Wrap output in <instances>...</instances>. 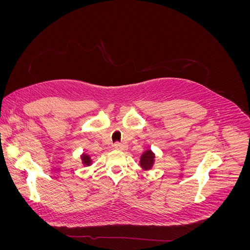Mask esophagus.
Segmentation results:
<instances>
[{
	"mask_svg": "<svg viewBox=\"0 0 250 250\" xmlns=\"http://www.w3.org/2000/svg\"><path fill=\"white\" fill-rule=\"evenodd\" d=\"M113 148L117 149V150H121V151H124L127 149V145L126 144H121V143H116L113 144Z\"/></svg>",
	"mask_w": 250,
	"mask_h": 250,
	"instance_id": "1",
	"label": "esophagus"
}]
</instances>
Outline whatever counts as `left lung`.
<instances>
[{
	"label": "left lung",
	"mask_w": 250,
	"mask_h": 250,
	"mask_svg": "<svg viewBox=\"0 0 250 250\" xmlns=\"http://www.w3.org/2000/svg\"><path fill=\"white\" fill-rule=\"evenodd\" d=\"M155 163V154L151 149L144 151L140 157V166L143 170L148 171L153 168Z\"/></svg>",
	"instance_id": "obj_1"
}]
</instances>
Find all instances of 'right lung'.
<instances>
[{
  "label": "right lung",
  "mask_w": 250,
  "mask_h": 250,
  "mask_svg": "<svg viewBox=\"0 0 250 250\" xmlns=\"http://www.w3.org/2000/svg\"><path fill=\"white\" fill-rule=\"evenodd\" d=\"M80 158H81V163H82L83 166H84V167H89V166L93 164L92 157H90V155L87 154V153L83 152V153L80 155Z\"/></svg>",
  "instance_id": "right-lung-1"
}]
</instances>
